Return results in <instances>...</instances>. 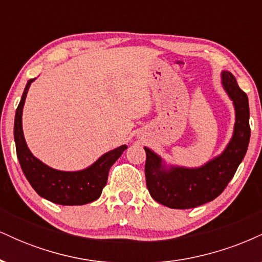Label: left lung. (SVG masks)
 Returning <instances> with one entry per match:
<instances>
[{
    "label": "left lung",
    "mask_w": 262,
    "mask_h": 262,
    "mask_svg": "<svg viewBox=\"0 0 262 262\" xmlns=\"http://www.w3.org/2000/svg\"><path fill=\"white\" fill-rule=\"evenodd\" d=\"M222 85L235 108L233 137L221 155L200 167L170 166L149 148L146 152L145 179L150 196L156 202L173 209H188L217 198L243 161L250 140L249 101L229 71L222 73Z\"/></svg>",
    "instance_id": "left-lung-1"
}]
</instances>
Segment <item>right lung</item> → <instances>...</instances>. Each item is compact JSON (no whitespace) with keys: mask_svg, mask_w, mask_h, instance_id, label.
<instances>
[{"mask_svg":"<svg viewBox=\"0 0 262 262\" xmlns=\"http://www.w3.org/2000/svg\"><path fill=\"white\" fill-rule=\"evenodd\" d=\"M35 79L27 82L14 117V141L20 167L28 182L40 197L62 206H81L100 198L107 183L111 166L118 160L127 145L111 150L80 171H60L49 167L32 154L27 146L22 129V113L29 86Z\"/></svg>","mask_w":262,"mask_h":262,"instance_id":"right-lung-1","label":"right lung"}]
</instances>
